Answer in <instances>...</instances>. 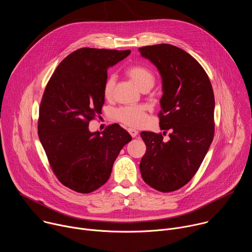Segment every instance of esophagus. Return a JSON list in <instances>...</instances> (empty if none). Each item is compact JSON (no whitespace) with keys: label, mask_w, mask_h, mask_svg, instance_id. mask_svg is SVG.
<instances>
[{"label":"esophagus","mask_w":252,"mask_h":252,"mask_svg":"<svg viewBox=\"0 0 252 252\" xmlns=\"http://www.w3.org/2000/svg\"><path fill=\"white\" fill-rule=\"evenodd\" d=\"M127 131H128V133H129L132 137H135V136L138 134V131H137L136 129H134V128H128Z\"/></svg>","instance_id":"34e87169"}]
</instances>
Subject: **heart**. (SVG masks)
<instances>
[{
  "label": "heart",
  "mask_w": 252,
  "mask_h": 252,
  "mask_svg": "<svg viewBox=\"0 0 252 252\" xmlns=\"http://www.w3.org/2000/svg\"><path fill=\"white\" fill-rule=\"evenodd\" d=\"M126 74L128 78L135 84V85L141 90H150L155 83V76L153 72L139 64L131 65L126 70ZM116 84L115 75H109L105 81L103 93L106 98L110 97L113 93L114 87ZM115 118L129 126H141L146 118L145 109L141 106H131V107H124L120 108L115 112Z\"/></svg>",
  "instance_id": "1"
}]
</instances>
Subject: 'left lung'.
<instances>
[{
	"label": "left lung",
	"mask_w": 252,
	"mask_h": 252,
	"mask_svg": "<svg viewBox=\"0 0 252 252\" xmlns=\"http://www.w3.org/2000/svg\"><path fill=\"white\" fill-rule=\"evenodd\" d=\"M162 78L163 95L158 114L163 135L142 131L146 151L139 169L143 181L160 192H172L186 185L202 164L215 133V97L210 79L200 63L171 44L138 48Z\"/></svg>",
	"instance_id": "left-lung-1"
}]
</instances>
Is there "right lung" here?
<instances>
[{"label":"right lung","instance_id":"right-lung-1","mask_svg":"<svg viewBox=\"0 0 252 252\" xmlns=\"http://www.w3.org/2000/svg\"><path fill=\"white\" fill-rule=\"evenodd\" d=\"M130 50L84 47L64 58L45 87L38 118V137L57 179L82 194L103 186L122 148L131 140L115 124L100 134L89 123L101 114L108 68Z\"/></svg>","mask_w":252,"mask_h":252}]
</instances>
